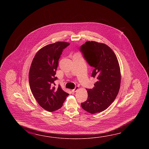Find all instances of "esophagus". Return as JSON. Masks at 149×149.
I'll return each mask as SVG.
<instances>
[{
	"label": "esophagus",
	"instance_id": "34e87169",
	"mask_svg": "<svg viewBox=\"0 0 149 149\" xmlns=\"http://www.w3.org/2000/svg\"><path fill=\"white\" fill-rule=\"evenodd\" d=\"M79 89V87L78 86H76L75 87V88H74L73 89H72L71 91H72V92H73V93H74V92H76L77 91V90Z\"/></svg>",
	"mask_w": 149,
	"mask_h": 149
}]
</instances>
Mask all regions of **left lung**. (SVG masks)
Segmentation results:
<instances>
[{
    "label": "left lung",
    "instance_id": "obj_1",
    "mask_svg": "<svg viewBox=\"0 0 149 149\" xmlns=\"http://www.w3.org/2000/svg\"><path fill=\"white\" fill-rule=\"evenodd\" d=\"M80 51L94 68L92 77L97 79L93 88H86L88 99L81 106L92 114L101 112L114 101L120 89V70L117 58L107 45L95 41H86Z\"/></svg>",
    "mask_w": 149,
    "mask_h": 149
}]
</instances>
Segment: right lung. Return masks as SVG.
<instances>
[{"instance_id": "1", "label": "right lung", "mask_w": 149, "mask_h": 149, "mask_svg": "<svg viewBox=\"0 0 149 149\" xmlns=\"http://www.w3.org/2000/svg\"><path fill=\"white\" fill-rule=\"evenodd\" d=\"M70 45L58 41L42 48L36 54L29 74L32 93L39 104L49 112L60 109L69 95L60 86L55 88L54 81L58 61L64 49Z\"/></svg>"}]
</instances>
